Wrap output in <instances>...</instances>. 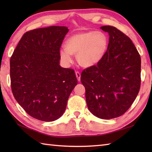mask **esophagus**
<instances>
[{
    "instance_id": "1",
    "label": "esophagus",
    "mask_w": 152,
    "mask_h": 152,
    "mask_svg": "<svg viewBox=\"0 0 152 152\" xmlns=\"http://www.w3.org/2000/svg\"><path fill=\"white\" fill-rule=\"evenodd\" d=\"M76 76L78 81H80V77H81V74H80V73L79 72H76Z\"/></svg>"
}]
</instances>
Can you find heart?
I'll return each mask as SVG.
<instances>
[{"mask_svg":"<svg viewBox=\"0 0 152 152\" xmlns=\"http://www.w3.org/2000/svg\"><path fill=\"white\" fill-rule=\"evenodd\" d=\"M109 39L101 31H88L76 33L66 40L59 55L62 62L69 66L73 62L72 54H76L78 62L84 67L99 63L107 52Z\"/></svg>","mask_w":152,"mask_h":152,"instance_id":"b5f03b06","label":"heart"}]
</instances>
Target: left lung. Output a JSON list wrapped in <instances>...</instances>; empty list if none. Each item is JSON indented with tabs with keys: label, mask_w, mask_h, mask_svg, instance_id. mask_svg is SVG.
Listing matches in <instances>:
<instances>
[{
	"label": "left lung",
	"mask_w": 152,
	"mask_h": 152,
	"mask_svg": "<svg viewBox=\"0 0 152 152\" xmlns=\"http://www.w3.org/2000/svg\"><path fill=\"white\" fill-rule=\"evenodd\" d=\"M109 34L104 57L83 70L81 82L86 88L89 110L110 119L123 115L134 101L140 88L141 59L133 42L112 26H103Z\"/></svg>",
	"instance_id": "obj_1"
}]
</instances>
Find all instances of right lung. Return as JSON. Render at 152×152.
<instances>
[{"mask_svg":"<svg viewBox=\"0 0 152 152\" xmlns=\"http://www.w3.org/2000/svg\"><path fill=\"white\" fill-rule=\"evenodd\" d=\"M69 29L51 26L25 33L10 58L11 88L28 115L44 121L59 119L78 80L59 65V50Z\"/></svg>","mask_w":152,"mask_h":152,"instance_id":"right-lung-1","label":"right lung"}]
</instances>
